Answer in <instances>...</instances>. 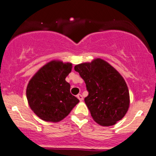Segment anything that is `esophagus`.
Segmentation results:
<instances>
[{
  "label": "esophagus",
  "instance_id": "esophagus-1",
  "mask_svg": "<svg viewBox=\"0 0 156 156\" xmlns=\"http://www.w3.org/2000/svg\"><path fill=\"white\" fill-rule=\"evenodd\" d=\"M77 97H78V99H79L80 101L83 100V96H82L81 94H78V95H77Z\"/></svg>",
  "mask_w": 156,
  "mask_h": 156
}]
</instances>
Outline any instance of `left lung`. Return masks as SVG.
Returning a JSON list of instances; mask_svg holds the SVG:
<instances>
[{"mask_svg": "<svg viewBox=\"0 0 156 156\" xmlns=\"http://www.w3.org/2000/svg\"><path fill=\"white\" fill-rule=\"evenodd\" d=\"M85 81V98L91 116L102 126L114 125L125 116L130 104L127 85L120 73L102 59L75 67Z\"/></svg>", "mask_w": 156, "mask_h": 156, "instance_id": "obj_1", "label": "left lung"}]
</instances>
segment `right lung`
<instances>
[{
  "mask_svg": "<svg viewBox=\"0 0 156 156\" xmlns=\"http://www.w3.org/2000/svg\"><path fill=\"white\" fill-rule=\"evenodd\" d=\"M71 63L53 61L37 71L28 84L26 96L30 108L45 121L58 122L79 102L71 95L65 81L71 71Z\"/></svg>",
  "mask_w": 156,
  "mask_h": 156,
  "instance_id": "1",
  "label": "right lung"
}]
</instances>
